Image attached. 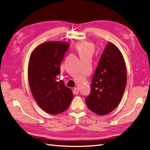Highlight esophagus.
<instances>
[{"mask_svg":"<svg viewBox=\"0 0 150 150\" xmlns=\"http://www.w3.org/2000/svg\"><path fill=\"white\" fill-rule=\"evenodd\" d=\"M74 93L75 94H79V89L77 87H75L74 89Z\"/></svg>","mask_w":150,"mask_h":150,"instance_id":"esophagus-1","label":"esophagus"}]
</instances>
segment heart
I'll return each mask as SVG.
<instances>
[{"label": "heart", "instance_id": "1", "mask_svg": "<svg viewBox=\"0 0 150 150\" xmlns=\"http://www.w3.org/2000/svg\"><path fill=\"white\" fill-rule=\"evenodd\" d=\"M75 47L79 52L80 57H92L96 51L95 45L89 41L81 40L77 42L75 45Z\"/></svg>", "mask_w": 150, "mask_h": 150}]
</instances>
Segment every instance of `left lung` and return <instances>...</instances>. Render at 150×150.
Instances as JSON below:
<instances>
[{
    "label": "left lung",
    "mask_w": 150,
    "mask_h": 150,
    "mask_svg": "<svg viewBox=\"0 0 150 150\" xmlns=\"http://www.w3.org/2000/svg\"><path fill=\"white\" fill-rule=\"evenodd\" d=\"M127 83L126 65L119 49L109 42L103 52L86 99L89 109L98 115L112 112L124 94Z\"/></svg>",
    "instance_id": "1"
}]
</instances>
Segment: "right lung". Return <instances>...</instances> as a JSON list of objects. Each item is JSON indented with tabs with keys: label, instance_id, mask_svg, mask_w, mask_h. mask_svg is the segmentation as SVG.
Wrapping results in <instances>:
<instances>
[{
	"label": "right lung",
	"instance_id": "1",
	"mask_svg": "<svg viewBox=\"0 0 150 150\" xmlns=\"http://www.w3.org/2000/svg\"><path fill=\"white\" fill-rule=\"evenodd\" d=\"M68 47L66 42H46L35 48L29 59L28 79L33 97L42 110L51 115L67 110L74 98L72 91L57 78Z\"/></svg>",
	"mask_w": 150,
	"mask_h": 150
}]
</instances>
